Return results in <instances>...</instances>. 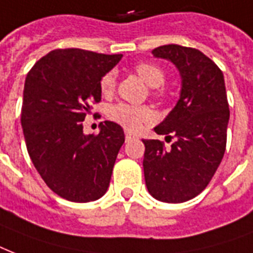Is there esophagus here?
<instances>
[{
  "mask_svg": "<svg viewBox=\"0 0 253 253\" xmlns=\"http://www.w3.org/2000/svg\"><path fill=\"white\" fill-rule=\"evenodd\" d=\"M133 138H136V136H134V134H132V133H129V132H125V140L130 141V140H133Z\"/></svg>",
  "mask_w": 253,
  "mask_h": 253,
  "instance_id": "1",
  "label": "esophagus"
}]
</instances>
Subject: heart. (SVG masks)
<instances>
[{
    "label": "heart",
    "instance_id": "obj_1",
    "mask_svg": "<svg viewBox=\"0 0 253 253\" xmlns=\"http://www.w3.org/2000/svg\"><path fill=\"white\" fill-rule=\"evenodd\" d=\"M134 71L146 85L157 88L165 82V74L161 68L150 63H140L134 67ZM115 88V75L112 72L105 74L100 80V91L103 95H109ZM108 117L112 121L120 124L128 130L136 132L142 125L150 124L154 120L153 109L145 105H132L126 103H119L108 109Z\"/></svg>",
    "mask_w": 253,
    "mask_h": 253
}]
</instances>
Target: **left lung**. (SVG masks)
<instances>
[{
    "mask_svg": "<svg viewBox=\"0 0 253 253\" xmlns=\"http://www.w3.org/2000/svg\"><path fill=\"white\" fill-rule=\"evenodd\" d=\"M171 62L181 75L177 104L157 134H173L171 148L160 140H142L144 175L150 195L166 203H182L210 183L226 152L230 109L220 68L197 48L166 44L152 51Z\"/></svg>",
    "mask_w": 253,
    "mask_h": 253,
    "instance_id": "8db88e82",
    "label": "left lung"
}]
</instances>
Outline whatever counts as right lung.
I'll list each match as a JSON object with an SVG mask.
<instances>
[{
    "mask_svg": "<svg viewBox=\"0 0 253 253\" xmlns=\"http://www.w3.org/2000/svg\"><path fill=\"white\" fill-rule=\"evenodd\" d=\"M121 58L59 48L26 76L21 124L27 152L46 185L67 201H96L108 189L124 130L104 121L99 134H84L83 121L92 101L101 100V78Z\"/></svg>",
    "mask_w": 253,
    "mask_h": 253,
    "instance_id": "1",
    "label": "right lung"
}]
</instances>
